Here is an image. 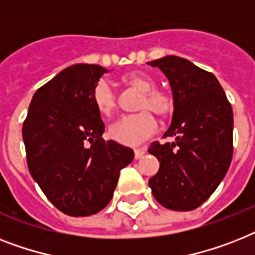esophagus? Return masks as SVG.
Returning a JSON list of instances; mask_svg holds the SVG:
<instances>
[{
    "mask_svg": "<svg viewBox=\"0 0 255 255\" xmlns=\"http://www.w3.org/2000/svg\"><path fill=\"white\" fill-rule=\"evenodd\" d=\"M145 154V149L144 148H138V149H134V158L138 160V158H141L142 156Z\"/></svg>",
    "mask_w": 255,
    "mask_h": 255,
    "instance_id": "34e87169",
    "label": "esophagus"
}]
</instances>
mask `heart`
<instances>
[{"instance_id":"b5f03b06","label":"heart","mask_w":255,"mask_h":255,"mask_svg":"<svg viewBox=\"0 0 255 255\" xmlns=\"http://www.w3.org/2000/svg\"><path fill=\"white\" fill-rule=\"evenodd\" d=\"M126 88L141 93L136 110L137 115L124 117L110 127L109 133L113 140L127 146H133L150 137L157 131L156 114L166 119L174 111V99L170 94L157 90L156 81L150 76L141 72L126 73L121 78ZM92 101L94 107L102 117L110 118L118 107V98L113 88L106 81H99L92 92Z\"/></svg>"}]
</instances>
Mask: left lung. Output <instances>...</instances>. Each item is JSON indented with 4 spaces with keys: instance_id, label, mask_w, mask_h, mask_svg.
<instances>
[{
    "instance_id": "left-lung-1",
    "label": "left lung",
    "mask_w": 255,
    "mask_h": 255,
    "mask_svg": "<svg viewBox=\"0 0 255 255\" xmlns=\"http://www.w3.org/2000/svg\"><path fill=\"white\" fill-rule=\"evenodd\" d=\"M169 80L174 113L163 137L148 152L160 169L149 179L153 196L161 206L191 211L202 206L220 185L233 156V111L214 74L178 56L149 61Z\"/></svg>"
}]
</instances>
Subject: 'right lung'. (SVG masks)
<instances>
[{"label": "right lung", "instance_id": "right-lung-1", "mask_svg": "<svg viewBox=\"0 0 255 255\" xmlns=\"http://www.w3.org/2000/svg\"><path fill=\"white\" fill-rule=\"evenodd\" d=\"M106 72L94 64L61 70L36 90L22 128L31 177L69 216L102 211L121 170L133 160L131 148L102 138L105 124L92 92Z\"/></svg>", "mask_w": 255, "mask_h": 255}]
</instances>
